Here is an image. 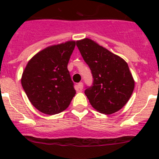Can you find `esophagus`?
<instances>
[{"instance_id":"esophagus-1","label":"esophagus","mask_w":159,"mask_h":159,"mask_svg":"<svg viewBox=\"0 0 159 159\" xmlns=\"http://www.w3.org/2000/svg\"><path fill=\"white\" fill-rule=\"evenodd\" d=\"M77 88H78L79 91H82L83 88H84V84H83V83L82 82L79 83V84H77Z\"/></svg>"}]
</instances>
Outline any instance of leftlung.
Listing matches in <instances>:
<instances>
[{
	"label": "left lung",
	"mask_w": 159,
	"mask_h": 159,
	"mask_svg": "<svg viewBox=\"0 0 159 159\" xmlns=\"http://www.w3.org/2000/svg\"><path fill=\"white\" fill-rule=\"evenodd\" d=\"M76 46L93 76V85L84 92L91 105L105 115L120 110L134 88L127 63L88 38L77 40Z\"/></svg>",
	"instance_id": "8db88e82"
}]
</instances>
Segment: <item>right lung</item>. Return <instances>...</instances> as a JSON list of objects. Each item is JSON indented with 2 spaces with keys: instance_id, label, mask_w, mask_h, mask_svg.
<instances>
[{
  "instance_id": "obj_1",
  "label": "right lung",
  "mask_w": 159,
  "mask_h": 159,
  "mask_svg": "<svg viewBox=\"0 0 159 159\" xmlns=\"http://www.w3.org/2000/svg\"><path fill=\"white\" fill-rule=\"evenodd\" d=\"M75 41L52 45L32 57L25 67L21 84L29 101L46 115L64 111L75 95L67 64Z\"/></svg>"
}]
</instances>
